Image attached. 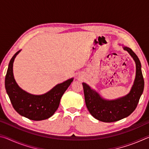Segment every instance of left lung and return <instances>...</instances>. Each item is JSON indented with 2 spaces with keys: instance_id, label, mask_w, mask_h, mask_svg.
I'll return each mask as SVG.
<instances>
[{
  "instance_id": "left-lung-1",
  "label": "left lung",
  "mask_w": 149,
  "mask_h": 149,
  "mask_svg": "<svg viewBox=\"0 0 149 149\" xmlns=\"http://www.w3.org/2000/svg\"><path fill=\"white\" fill-rule=\"evenodd\" d=\"M123 49L129 52L136 64L135 79L127 95L115 100H106L85 83L82 84L88 110L95 118L103 122H116L129 116L135 110L144 89L145 83L139 59L130 48L124 47Z\"/></svg>"
}]
</instances>
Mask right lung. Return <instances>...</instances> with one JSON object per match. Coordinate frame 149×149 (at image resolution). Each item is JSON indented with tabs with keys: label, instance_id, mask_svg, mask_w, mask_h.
Wrapping results in <instances>:
<instances>
[{
	"label": "right lung",
	"instance_id": "obj_1",
	"mask_svg": "<svg viewBox=\"0 0 149 149\" xmlns=\"http://www.w3.org/2000/svg\"><path fill=\"white\" fill-rule=\"evenodd\" d=\"M17 51L10 61L5 77V88L15 110L29 120H46L54 114L63 94L73 81V78L58 84L49 92L41 95L30 94L20 88L14 79L13 63Z\"/></svg>",
	"mask_w": 149,
	"mask_h": 149
}]
</instances>
